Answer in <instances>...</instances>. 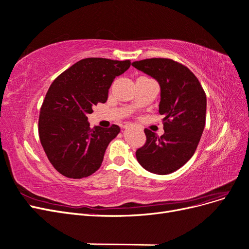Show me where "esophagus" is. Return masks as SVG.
<instances>
[{
    "mask_svg": "<svg viewBox=\"0 0 249 249\" xmlns=\"http://www.w3.org/2000/svg\"><path fill=\"white\" fill-rule=\"evenodd\" d=\"M130 126H131V124H125L124 125V129H127V127H130Z\"/></svg>",
    "mask_w": 249,
    "mask_h": 249,
    "instance_id": "esophagus-1",
    "label": "esophagus"
}]
</instances>
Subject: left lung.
<instances>
[{
    "label": "left lung",
    "instance_id": "obj_1",
    "mask_svg": "<svg viewBox=\"0 0 249 249\" xmlns=\"http://www.w3.org/2000/svg\"><path fill=\"white\" fill-rule=\"evenodd\" d=\"M132 65L159 83V113L164 116V134L159 137L145 129L146 142L137 149L136 158L147 171L168 175L196 150L206 124V93L194 73L171 59H145Z\"/></svg>",
    "mask_w": 249,
    "mask_h": 249
}]
</instances>
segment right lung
<instances>
[{
  "instance_id": "right-lung-1",
  "label": "right lung",
  "mask_w": 249,
  "mask_h": 249,
  "mask_svg": "<svg viewBox=\"0 0 249 249\" xmlns=\"http://www.w3.org/2000/svg\"><path fill=\"white\" fill-rule=\"evenodd\" d=\"M130 65V60L82 59L51 84L40 108L38 133L49 161L62 176L82 178L101 167L120 127L90 129L87 114L107 102L112 82Z\"/></svg>"
}]
</instances>
